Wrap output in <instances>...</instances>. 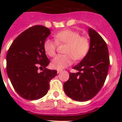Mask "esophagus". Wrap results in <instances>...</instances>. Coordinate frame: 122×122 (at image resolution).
Returning <instances> with one entry per match:
<instances>
[{"label":"esophagus","instance_id":"1","mask_svg":"<svg viewBox=\"0 0 122 122\" xmlns=\"http://www.w3.org/2000/svg\"><path fill=\"white\" fill-rule=\"evenodd\" d=\"M57 71V73H60V72L62 71V70H59V69H58V70Z\"/></svg>","mask_w":122,"mask_h":122}]
</instances>
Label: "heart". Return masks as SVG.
Returning <instances> with one entry per match:
<instances>
[{"instance_id":"heart-1","label":"heart","mask_w":122,"mask_h":122,"mask_svg":"<svg viewBox=\"0 0 122 122\" xmlns=\"http://www.w3.org/2000/svg\"><path fill=\"white\" fill-rule=\"evenodd\" d=\"M55 40L47 38L43 44L46 54L53 57L56 54L58 43H65V54L58 55L52 60V66L56 69H63L70 66L74 60H80L87 55L90 47L89 40L87 37L80 36L79 33L70 29H65L56 33Z\"/></svg>"}]
</instances>
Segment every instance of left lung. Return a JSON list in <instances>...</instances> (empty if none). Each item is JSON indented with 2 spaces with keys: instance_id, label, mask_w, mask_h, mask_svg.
<instances>
[{
  "instance_id": "1",
  "label": "left lung",
  "mask_w": 122,
  "mask_h": 122,
  "mask_svg": "<svg viewBox=\"0 0 122 122\" xmlns=\"http://www.w3.org/2000/svg\"><path fill=\"white\" fill-rule=\"evenodd\" d=\"M90 47L87 56L73 69L63 84L68 97L78 101H86L93 98L104 84L110 65L107 44L97 32L89 29Z\"/></svg>"
}]
</instances>
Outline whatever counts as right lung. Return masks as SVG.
Segmentation results:
<instances>
[{"instance_id": "right-lung-1", "label": "right lung", "mask_w": 122, "mask_h": 122, "mask_svg": "<svg viewBox=\"0 0 122 122\" xmlns=\"http://www.w3.org/2000/svg\"><path fill=\"white\" fill-rule=\"evenodd\" d=\"M51 30L36 25L18 35L6 55V72L13 87L21 97L36 100L46 95L56 70L46 68L50 61L43 48ZM44 68L41 72L38 69Z\"/></svg>"}]
</instances>
